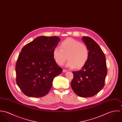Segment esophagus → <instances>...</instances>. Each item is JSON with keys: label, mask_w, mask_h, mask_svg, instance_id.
Wrapping results in <instances>:
<instances>
[{"label": "esophagus", "mask_w": 122, "mask_h": 122, "mask_svg": "<svg viewBox=\"0 0 122 122\" xmlns=\"http://www.w3.org/2000/svg\"><path fill=\"white\" fill-rule=\"evenodd\" d=\"M63 72H64V73H65V72H67L68 71V70H65V69H63Z\"/></svg>", "instance_id": "obj_1"}]
</instances>
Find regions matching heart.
Segmentation results:
<instances>
[{
	"mask_svg": "<svg viewBox=\"0 0 122 122\" xmlns=\"http://www.w3.org/2000/svg\"><path fill=\"white\" fill-rule=\"evenodd\" d=\"M60 48L55 47L52 52L55 61L60 65L67 60V66L73 69H80L84 67L89 59V51L87 46L74 39L69 38L62 41Z\"/></svg>",
	"mask_w": 122,
	"mask_h": 122,
	"instance_id": "heart-1",
	"label": "heart"
}]
</instances>
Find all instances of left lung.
I'll list each match as a JSON object with an SVG mask.
<instances>
[{
    "label": "left lung",
    "instance_id": "left-lung-1",
    "mask_svg": "<svg viewBox=\"0 0 122 122\" xmlns=\"http://www.w3.org/2000/svg\"><path fill=\"white\" fill-rule=\"evenodd\" d=\"M82 39L89 49V58L81 70L72 72L71 86L77 96L86 98L95 95L103 88L107 70L104 53L97 43L88 36H83Z\"/></svg>",
    "mask_w": 122,
    "mask_h": 122
}]
</instances>
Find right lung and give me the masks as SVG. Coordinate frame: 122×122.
<instances>
[{
    "instance_id": "obj_1",
    "label": "right lung",
    "mask_w": 122,
    "mask_h": 122,
    "mask_svg": "<svg viewBox=\"0 0 122 122\" xmlns=\"http://www.w3.org/2000/svg\"><path fill=\"white\" fill-rule=\"evenodd\" d=\"M60 41L56 36H39L21 49L15 66L16 83L26 96L38 98L46 95L54 77L61 73L62 69L52 55Z\"/></svg>"
}]
</instances>
